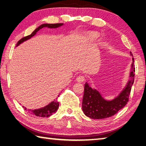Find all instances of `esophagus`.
Instances as JSON below:
<instances>
[{"label":"esophagus","instance_id":"34e87169","mask_svg":"<svg viewBox=\"0 0 146 146\" xmlns=\"http://www.w3.org/2000/svg\"><path fill=\"white\" fill-rule=\"evenodd\" d=\"M85 78L83 76H79L76 78V81L79 83L85 82Z\"/></svg>","mask_w":146,"mask_h":146}]
</instances>
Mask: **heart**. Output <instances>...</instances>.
Here are the masks:
<instances>
[{
    "instance_id": "b5f03b06",
    "label": "heart",
    "mask_w": 146,
    "mask_h": 146,
    "mask_svg": "<svg viewBox=\"0 0 146 146\" xmlns=\"http://www.w3.org/2000/svg\"><path fill=\"white\" fill-rule=\"evenodd\" d=\"M88 36L90 39L94 40L97 39V38H98L99 35L98 33H95V32H90L88 33Z\"/></svg>"
}]
</instances>
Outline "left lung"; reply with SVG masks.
I'll return each instance as SVG.
<instances>
[{
	"label": "left lung",
	"mask_w": 146,
	"mask_h": 146,
	"mask_svg": "<svg viewBox=\"0 0 146 146\" xmlns=\"http://www.w3.org/2000/svg\"><path fill=\"white\" fill-rule=\"evenodd\" d=\"M131 55L132 56L131 52ZM133 57V56H132ZM134 59L132 58L130 80L119 95L111 100H107L96 89L92 88L87 82L85 84L82 110L86 116L93 119H103L116 114L125 106L129 101L132 85L134 82Z\"/></svg>",
	"instance_id": "1"
}]
</instances>
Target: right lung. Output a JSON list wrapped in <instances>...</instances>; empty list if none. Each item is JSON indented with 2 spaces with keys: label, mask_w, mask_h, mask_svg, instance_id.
<instances>
[{
  "label": "right lung",
  "mask_w": 146,
  "mask_h": 146,
  "mask_svg": "<svg viewBox=\"0 0 146 146\" xmlns=\"http://www.w3.org/2000/svg\"><path fill=\"white\" fill-rule=\"evenodd\" d=\"M63 25V23L41 24V25L39 26L38 28H36L35 31H34L31 33V35L24 37V38L20 39L17 43V46L19 45L20 44H21V43L23 42L24 41H27V39H29L30 38H31L33 36H34L36 35L37 32L39 31L40 29H41L42 28H44V27H48V28H57V27H59ZM58 108H59V102L57 101V98H56V100L51 102L50 104H48V105H46V106H45L44 107L39 108V109H36V110L29 109L27 110H28V112L29 113L32 115H35L36 116L41 117H48L49 116L52 115L54 113L56 112ZM24 109L27 110L26 108H24Z\"/></svg>",
  "instance_id": "obj_1"
}]
</instances>
